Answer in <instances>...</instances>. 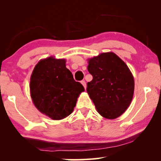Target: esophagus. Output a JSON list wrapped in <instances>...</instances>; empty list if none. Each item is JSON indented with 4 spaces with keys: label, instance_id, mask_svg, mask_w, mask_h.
<instances>
[{
    "label": "esophagus",
    "instance_id": "34e87169",
    "mask_svg": "<svg viewBox=\"0 0 161 161\" xmlns=\"http://www.w3.org/2000/svg\"><path fill=\"white\" fill-rule=\"evenodd\" d=\"M81 84H82L83 85V86L84 87V89H86V82H85V81H84V80H82V81H81Z\"/></svg>",
    "mask_w": 161,
    "mask_h": 161
}]
</instances>
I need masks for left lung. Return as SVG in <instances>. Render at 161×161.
<instances>
[{"instance_id":"obj_1","label":"left lung","mask_w":161,"mask_h":161,"mask_svg":"<svg viewBox=\"0 0 161 161\" xmlns=\"http://www.w3.org/2000/svg\"><path fill=\"white\" fill-rule=\"evenodd\" d=\"M93 79L86 91L101 116L118 118L129 107L134 80L126 63L114 53H104L89 59L87 67Z\"/></svg>"}]
</instances>
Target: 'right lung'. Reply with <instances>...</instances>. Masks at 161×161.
I'll use <instances>...</instances> for the list:
<instances>
[{
    "instance_id": "add662e5",
    "label": "right lung",
    "mask_w": 161,
    "mask_h": 161,
    "mask_svg": "<svg viewBox=\"0 0 161 161\" xmlns=\"http://www.w3.org/2000/svg\"><path fill=\"white\" fill-rule=\"evenodd\" d=\"M66 60L53 57L41 59L32 71L31 96L40 112L53 120H60L72 114L77 98L84 91L66 67Z\"/></svg>"
}]
</instances>
